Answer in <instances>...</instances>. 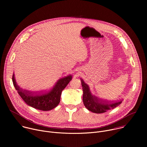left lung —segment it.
Masks as SVG:
<instances>
[{"label": "left lung", "instance_id": "8db88e82", "mask_svg": "<svg viewBox=\"0 0 147 147\" xmlns=\"http://www.w3.org/2000/svg\"><path fill=\"white\" fill-rule=\"evenodd\" d=\"M81 81L83 90V103L90 111L95 113H102L117 107L122 102L121 100L111 102L98 99L91 94L88 86L83 80L81 79Z\"/></svg>", "mask_w": 147, "mask_h": 147}]
</instances>
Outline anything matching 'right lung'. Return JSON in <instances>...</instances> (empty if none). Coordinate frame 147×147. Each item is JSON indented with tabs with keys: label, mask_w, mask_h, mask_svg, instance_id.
<instances>
[{
	"label": "right lung",
	"mask_w": 147,
	"mask_h": 147,
	"mask_svg": "<svg viewBox=\"0 0 147 147\" xmlns=\"http://www.w3.org/2000/svg\"><path fill=\"white\" fill-rule=\"evenodd\" d=\"M71 79L72 76L69 75L59 79L53 87L48 91L32 92L21 88L16 81L14 73L12 77L13 85L23 100L28 105L44 111L52 110L58 105L62 91L67 86Z\"/></svg>",
	"instance_id": "add662e5"
}]
</instances>
